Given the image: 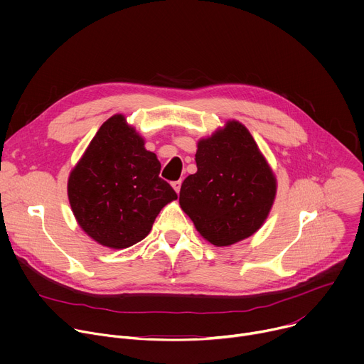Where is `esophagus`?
<instances>
[{"label": "esophagus", "mask_w": 364, "mask_h": 364, "mask_svg": "<svg viewBox=\"0 0 364 364\" xmlns=\"http://www.w3.org/2000/svg\"><path fill=\"white\" fill-rule=\"evenodd\" d=\"M171 186H173V188L177 191V194L180 193V188H181V180H177V181H173L171 183Z\"/></svg>", "instance_id": "esophagus-1"}]
</instances>
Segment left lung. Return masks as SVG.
<instances>
[{
	"mask_svg": "<svg viewBox=\"0 0 364 364\" xmlns=\"http://www.w3.org/2000/svg\"><path fill=\"white\" fill-rule=\"evenodd\" d=\"M197 173L180 190V205L200 235L216 246H229L253 235L272 207L277 181L249 131L230 121L201 139Z\"/></svg>",
	"mask_w": 364,
	"mask_h": 364,
	"instance_id": "8db88e82",
	"label": "left lung"
}]
</instances>
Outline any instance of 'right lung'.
Here are the masks:
<instances>
[{"label": "right lung", "mask_w": 364, "mask_h": 364, "mask_svg": "<svg viewBox=\"0 0 364 364\" xmlns=\"http://www.w3.org/2000/svg\"><path fill=\"white\" fill-rule=\"evenodd\" d=\"M161 164L122 115L103 124L69 177L80 228L97 243L124 249L142 240L163 207L177 198Z\"/></svg>", "instance_id": "right-lung-1"}]
</instances>
